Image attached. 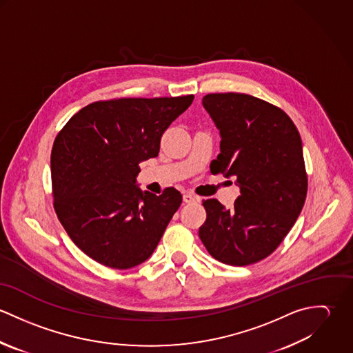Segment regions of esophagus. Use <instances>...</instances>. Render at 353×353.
<instances>
[{
  "label": "esophagus",
  "mask_w": 353,
  "mask_h": 353,
  "mask_svg": "<svg viewBox=\"0 0 353 353\" xmlns=\"http://www.w3.org/2000/svg\"><path fill=\"white\" fill-rule=\"evenodd\" d=\"M183 201L190 203V202L197 201V199L192 193H185L183 194Z\"/></svg>",
  "instance_id": "34e87169"
}]
</instances>
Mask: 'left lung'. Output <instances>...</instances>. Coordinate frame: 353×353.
<instances>
[{"label": "left lung", "mask_w": 353, "mask_h": 353, "mask_svg": "<svg viewBox=\"0 0 353 353\" xmlns=\"http://www.w3.org/2000/svg\"><path fill=\"white\" fill-rule=\"evenodd\" d=\"M202 104L220 130L210 171L234 176L232 209L203 200L199 235L217 261L246 266L274 252L294 227L307 196L301 134L279 107L246 94H209Z\"/></svg>", "instance_id": "8db88e82"}]
</instances>
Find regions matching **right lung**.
Segmentation results:
<instances>
[{
	"mask_svg": "<svg viewBox=\"0 0 353 353\" xmlns=\"http://www.w3.org/2000/svg\"><path fill=\"white\" fill-rule=\"evenodd\" d=\"M178 98H121L91 103L55 137L51 185L55 213L73 243L94 261L130 269L147 261L182 203L136 185L140 163L156 157L165 129L193 103Z\"/></svg>",
	"mask_w": 353,
	"mask_h": 353,
	"instance_id": "obj_1",
	"label": "right lung"
}]
</instances>
